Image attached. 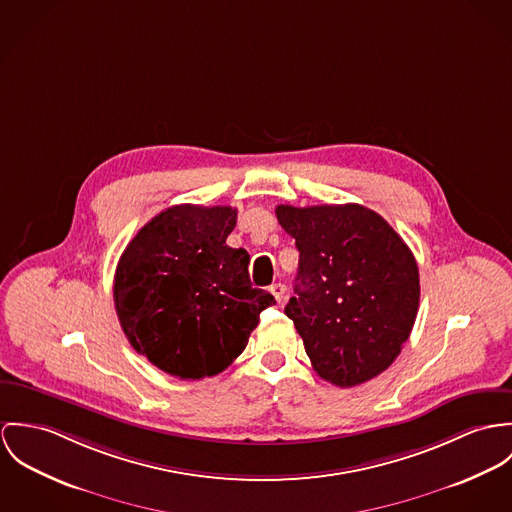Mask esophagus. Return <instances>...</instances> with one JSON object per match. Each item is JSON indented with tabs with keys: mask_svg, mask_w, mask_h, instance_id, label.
Instances as JSON below:
<instances>
[{
	"mask_svg": "<svg viewBox=\"0 0 512 512\" xmlns=\"http://www.w3.org/2000/svg\"><path fill=\"white\" fill-rule=\"evenodd\" d=\"M271 292H273V296H275V300L279 304L286 298V286L283 283L271 284Z\"/></svg>",
	"mask_w": 512,
	"mask_h": 512,
	"instance_id": "1",
	"label": "esophagus"
}]
</instances>
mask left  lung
Masks as SVG:
<instances>
[{
  "mask_svg": "<svg viewBox=\"0 0 512 512\" xmlns=\"http://www.w3.org/2000/svg\"><path fill=\"white\" fill-rule=\"evenodd\" d=\"M294 237L298 277L284 314L294 322L314 371L347 389L397 359L420 300L418 265L395 229L359 206H277Z\"/></svg>",
  "mask_w": 512,
  "mask_h": 512,
  "instance_id": "8db88e82",
  "label": "left lung"
}]
</instances>
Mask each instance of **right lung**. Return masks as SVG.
<instances>
[{
    "instance_id": "right-lung-1",
    "label": "right lung",
    "mask_w": 512,
    "mask_h": 512,
    "mask_svg": "<svg viewBox=\"0 0 512 512\" xmlns=\"http://www.w3.org/2000/svg\"><path fill=\"white\" fill-rule=\"evenodd\" d=\"M235 220L231 206H171L137 231L115 269L123 334L182 381L222 373L275 304L251 286L249 253L226 243Z\"/></svg>"
}]
</instances>
